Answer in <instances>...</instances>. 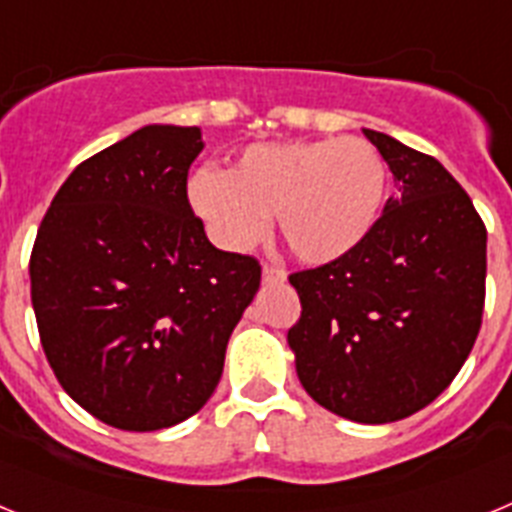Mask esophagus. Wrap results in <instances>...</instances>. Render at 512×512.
Segmentation results:
<instances>
[{
	"instance_id": "34e87169",
	"label": "esophagus",
	"mask_w": 512,
	"mask_h": 512,
	"mask_svg": "<svg viewBox=\"0 0 512 512\" xmlns=\"http://www.w3.org/2000/svg\"><path fill=\"white\" fill-rule=\"evenodd\" d=\"M287 279V271L282 266L264 264V282H284Z\"/></svg>"
}]
</instances>
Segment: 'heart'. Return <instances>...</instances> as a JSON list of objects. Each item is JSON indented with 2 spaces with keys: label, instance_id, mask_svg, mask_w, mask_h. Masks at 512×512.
<instances>
[{
  "label": "heart",
  "instance_id": "b5f03b06",
  "mask_svg": "<svg viewBox=\"0 0 512 512\" xmlns=\"http://www.w3.org/2000/svg\"><path fill=\"white\" fill-rule=\"evenodd\" d=\"M390 189V169L364 138L259 143L233 171L200 169L187 197L217 246L246 251L277 215L289 251L307 264H328L372 233Z\"/></svg>",
  "mask_w": 512,
  "mask_h": 512
}]
</instances>
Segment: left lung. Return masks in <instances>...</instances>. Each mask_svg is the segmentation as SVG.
Returning <instances> with one entry per match:
<instances>
[{
	"mask_svg": "<svg viewBox=\"0 0 512 512\" xmlns=\"http://www.w3.org/2000/svg\"><path fill=\"white\" fill-rule=\"evenodd\" d=\"M395 194L364 241L289 274L300 320L287 333L312 400L356 423H392L431 405L477 341L487 228L433 156L364 130Z\"/></svg>",
	"mask_w": 512,
	"mask_h": 512,
	"instance_id": "left-lung-1",
	"label": "left lung"
}]
</instances>
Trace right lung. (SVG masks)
I'll list each match as a JSON object with an SVG mask.
<instances>
[{"label": "right lung", "mask_w": 512, "mask_h": 512, "mask_svg": "<svg viewBox=\"0 0 512 512\" xmlns=\"http://www.w3.org/2000/svg\"><path fill=\"white\" fill-rule=\"evenodd\" d=\"M200 128L146 125L81 161L30 253L45 359L74 402L120 431L182 423L210 400L261 282L220 251L187 197Z\"/></svg>", "instance_id": "obj_1"}]
</instances>
